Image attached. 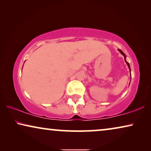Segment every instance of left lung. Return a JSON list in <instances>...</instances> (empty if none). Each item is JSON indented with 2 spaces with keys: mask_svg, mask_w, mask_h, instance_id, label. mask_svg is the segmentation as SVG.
<instances>
[{
  "mask_svg": "<svg viewBox=\"0 0 151 151\" xmlns=\"http://www.w3.org/2000/svg\"><path fill=\"white\" fill-rule=\"evenodd\" d=\"M118 51H119V52H120L123 55H124V60H125V62H126V63L127 64V65H128V67H129V70H130V73H131V67H130V65H129V63H128V62L127 61V60H126V58H127V56H126V55L124 54V53L122 51H121L120 49H118Z\"/></svg>",
  "mask_w": 151,
  "mask_h": 151,
  "instance_id": "8db88e82",
  "label": "left lung"
}]
</instances>
